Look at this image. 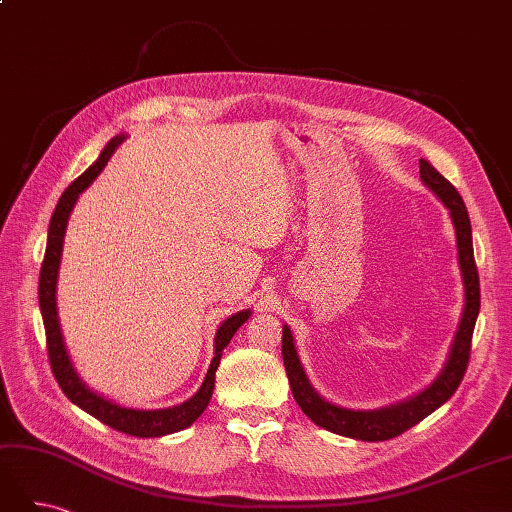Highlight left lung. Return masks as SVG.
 I'll return each mask as SVG.
<instances>
[{
  "label": "left lung",
  "instance_id": "left-lung-1",
  "mask_svg": "<svg viewBox=\"0 0 512 512\" xmlns=\"http://www.w3.org/2000/svg\"><path fill=\"white\" fill-rule=\"evenodd\" d=\"M418 166H421V181L442 200L444 207L451 211V220L457 235L459 269L463 277V290H466V305H463V314L459 320L451 352H448V359L438 378L418 395L380 410H350L322 399L316 393L312 382L307 380L305 369L299 361L297 348H294L292 331L288 329V324H284L282 356H284L292 395L297 399L299 408L312 418L318 427L329 429L337 433V436H346V438L363 440V442H382V440L401 436V433L408 431L416 423H421L423 418L429 416L433 410H438L442 404H446V401L451 399L453 393L457 391V386L461 384L463 374H466L468 369L472 333H474V324L480 309V284H478V271L474 262L472 226L468 218V209L463 205L455 185L448 179H444L427 160H421Z\"/></svg>",
  "mask_w": 512,
  "mask_h": 512
}]
</instances>
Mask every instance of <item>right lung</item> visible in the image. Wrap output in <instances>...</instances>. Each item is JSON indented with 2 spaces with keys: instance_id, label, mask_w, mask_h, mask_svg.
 <instances>
[{
  "instance_id": "right-lung-1",
  "label": "right lung",
  "mask_w": 512,
  "mask_h": 512,
  "mask_svg": "<svg viewBox=\"0 0 512 512\" xmlns=\"http://www.w3.org/2000/svg\"><path fill=\"white\" fill-rule=\"evenodd\" d=\"M126 141V136H115L113 141H108V145L102 149L100 158L91 164L85 173L74 179L66 192L61 194L59 203L55 207V213L49 224V237H46V252L42 260V269H40V284H38V299H40V312L44 320V331H46V348H49V361L53 376L57 384L61 386V391L66 393V397L72 401L74 406H79L87 414L98 418L100 423L113 427L121 433H128V436L136 438H160L166 436V433H175L185 427H190L196 418L205 412L209 406V399L213 395V386H215V371H218L220 359H222V350L230 344L232 335L237 333L241 324L252 316L250 309H243V312H237L235 316L226 318L220 327L218 333H215V356L209 365L207 376L200 384V389L196 395H192L188 401H183L179 406L173 408H162V410H136V408H126L115 404L113 399H106L104 395L91 391L89 386L79 378L76 369L70 361V356L64 346V335H61L59 327V316H57V275H59V262H61V252H64V237H66V228H68V218L79 200V194L87 190L94 179L102 173V168L106 162L111 160L115 149Z\"/></svg>"
}]
</instances>
